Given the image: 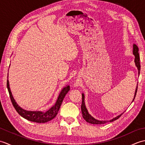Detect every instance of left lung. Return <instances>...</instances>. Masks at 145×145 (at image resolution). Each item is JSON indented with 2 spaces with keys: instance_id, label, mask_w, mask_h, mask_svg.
<instances>
[{
  "instance_id": "obj_1",
  "label": "left lung",
  "mask_w": 145,
  "mask_h": 145,
  "mask_svg": "<svg viewBox=\"0 0 145 145\" xmlns=\"http://www.w3.org/2000/svg\"><path fill=\"white\" fill-rule=\"evenodd\" d=\"M138 46L135 44H133V54L135 55V65L137 66L138 70V75H140V55H139V53H138ZM137 88H138V84H137V87L136 88V90H135V97L133 100V101H134V99L135 97H136L137 95ZM85 96L84 94L82 93V103L81 105V109H82V116L83 118H84V120H85L86 121H87L88 123H90L91 124H104L106 123V122H108V121H100V120H98L97 119L94 118L93 116H91L90 114L88 113V110L86 108L85 104ZM123 113H121V115H120L118 116H117L115 118H113L112 120H110V121L112 122L115 121V120L118 119L120 116H121Z\"/></svg>"
}]
</instances>
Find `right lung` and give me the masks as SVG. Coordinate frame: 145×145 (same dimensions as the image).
Wrapping results in <instances>:
<instances>
[{
    "mask_svg": "<svg viewBox=\"0 0 145 145\" xmlns=\"http://www.w3.org/2000/svg\"><path fill=\"white\" fill-rule=\"evenodd\" d=\"M7 87L8 89L9 95H10V98L12 101V103L14 107L15 108V109L17 111V113L21 116L28 120L29 121L39 123H45L50 121V120H52L56 116L58 111H59L65 96L68 93V91L70 90L69 85H67L65 87H64L62 89V90L61 91L59 95H58L57 100L54 105L51 108L47 111V112H40V111H34V112H32V111H27L22 108L21 107H20V106L18 105L16 101H15L13 96H12L10 87H9V82L8 79L7 81Z\"/></svg>",
    "mask_w": 145,
    "mask_h": 145,
    "instance_id": "add662e5",
    "label": "right lung"
}]
</instances>
